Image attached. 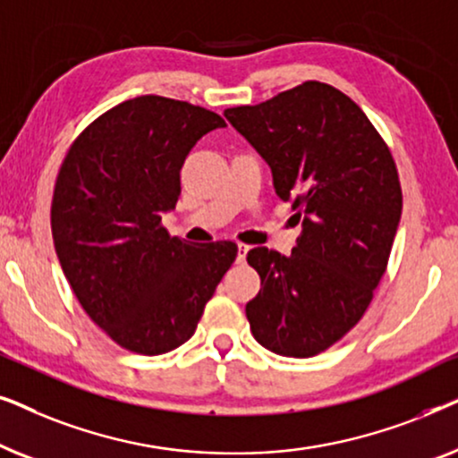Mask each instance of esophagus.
Segmentation results:
<instances>
[{
    "label": "esophagus",
    "instance_id": "esophagus-1",
    "mask_svg": "<svg viewBox=\"0 0 458 458\" xmlns=\"http://www.w3.org/2000/svg\"><path fill=\"white\" fill-rule=\"evenodd\" d=\"M248 246H242V243H240V246H237V256H235V260L237 262H240V265H243V262H246V256H248Z\"/></svg>",
    "mask_w": 458,
    "mask_h": 458
}]
</instances>
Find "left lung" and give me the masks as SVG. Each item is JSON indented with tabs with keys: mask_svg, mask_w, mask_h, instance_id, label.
I'll list each match as a JSON object with an SVG mask.
<instances>
[{
	"mask_svg": "<svg viewBox=\"0 0 458 458\" xmlns=\"http://www.w3.org/2000/svg\"><path fill=\"white\" fill-rule=\"evenodd\" d=\"M225 118L302 221L290 256L248 252L260 275L259 296L246 304L250 329L271 352L309 359L360 321L384 277L403 215L396 165L365 112L318 81Z\"/></svg>",
	"mask_w": 458,
	"mask_h": 458,
	"instance_id": "left-lung-1",
	"label": "left lung"
}]
</instances>
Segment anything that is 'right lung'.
Segmentation results:
<instances>
[{
	"mask_svg": "<svg viewBox=\"0 0 458 458\" xmlns=\"http://www.w3.org/2000/svg\"><path fill=\"white\" fill-rule=\"evenodd\" d=\"M223 127L199 106L140 96L93 121L62 162L52 202L60 267L91 321L131 352L165 354L190 340L233 265V242L193 246L160 225L187 154Z\"/></svg>",
	"mask_w": 458,
	"mask_h": 458,
	"instance_id": "add662e5",
	"label": "right lung"
}]
</instances>
